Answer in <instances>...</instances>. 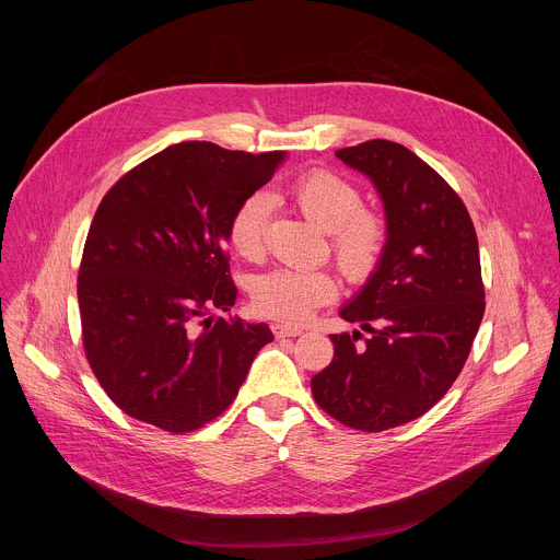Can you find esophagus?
I'll return each mask as SVG.
<instances>
[{
	"label": "esophagus",
	"mask_w": 560,
	"mask_h": 560,
	"mask_svg": "<svg viewBox=\"0 0 560 560\" xmlns=\"http://www.w3.org/2000/svg\"><path fill=\"white\" fill-rule=\"evenodd\" d=\"M272 332L277 339H285V337H299L303 332V328L290 326V324H272Z\"/></svg>",
	"instance_id": "obj_1"
}]
</instances>
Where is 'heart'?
Wrapping results in <instances>:
<instances>
[{
  "instance_id": "obj_1",
  "label": "heart",
  "mask_w": 560,
  "mask_h": 560,
  "mask_svg": "<svg viewBox=\"0 0 560 560\" xmlns=\"http://www.w3.org/2000/svg\"><path fill=\"white\" fill-rule=\"evenodd\" d=\"M288 197L305 219L330 232L332 253L339 268L354 281L365 279L385 248L383 219L361 208V192L343 177L328 171H307L288 186ZM272 199L264 192L246 197L230 217V246L244 259L264 255L266 225ZM253 303L264 316L279 322H303L314 307L337 294V281L328 270L275 268L255 277Z\"/></svg>"
}]
</instances>
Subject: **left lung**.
I'll return each instance as SVG.
<instances>
[{"label":"left lung","mask_w":560,"mask_h":560,"mask_svg":"<svg viewBox=\"0 0 560 560\" xmlns=\"http://www.w3.org/2000/svg\"><path fill=\"white\" fill-rule=\"evenodd\" d=\"M365 175L385 214V248L339 314L332 363L312 376L318 408L361 432L423 417L460 374L486 312L476 230L447 182L401 143L337 150Z\"/></svg>","instance_id":"1"}]
</instances>
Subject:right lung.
<instances>
[{
    "label": "right lung",
    "instance_id": "add662e5",
    "mask_svg": "<svg viewBox=\"0 0 560 560\" xmlns=\"http://www.w3.org/2000/svg\"><path fill=\"white\" fill-rule=\"evenodd\" d=\"M285 152L182 141L102 199L77 279L89 363L128 417L184 434L217 419L275 337L230 312L228 223Z\"/></svg>",
    "mask_w": 560,
    "mask_h": 560
}]
</instances>
